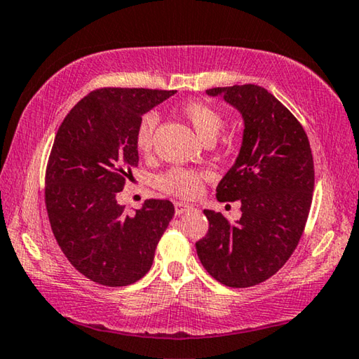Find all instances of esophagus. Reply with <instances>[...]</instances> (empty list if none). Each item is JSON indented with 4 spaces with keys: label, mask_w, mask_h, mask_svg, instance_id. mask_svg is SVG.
<instances>
[{
    "label": "esophagus",
    "mask_w": 359,
    "mask_h": 359,
    "mask_svg": "<svg viewBox=\"0 0 359 359\" xmlns=\"http://www.w3.org/2000/svg\"><path fill=\"white\" fill-rule=\"evenodd\" d=\"M174 208H175V213L182 215L188 210H191L193 205L191 204H187V202H180V201H175L174 202Z\"/></svg>",
    "instance_id": "esophagus-1"
}]
</instances>
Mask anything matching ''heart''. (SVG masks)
Here are the masks:
<instances>
[{
	"mask_svg": "<svg viewBox=\"0 0 359 359\" xmlns=\"http://www.w3.org/2000/svg\"><path fill=\"white\" fill-rule=\"evenodd\" d=\"M180 113L191 123L194 132L199 135L202 141H210L217 138L219 130L223 128L224 119L219 111L204 102H187L180 107ZM158 126V116L154 111L142 114L136 126L135 144L141 154H151L154 147L155 128ZM205 179V172L199 169L175 166L168 169L155 179V185L158 190L175 198H194L202 190V180Z\"/></svg>",
	"mask_w": 359,
	"mask_h": 359,
	"instance_id": "obj_1",
	"label": "heart"
}]
</instances>
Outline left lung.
I'll use <instances>...</instances> for the list:
<instances>
[{"instance_id": "left-lung-1", "label": "left lung", "mask_w": 359, "mask_h": 359, "mask_svg": "<svg viewBox=\"0 0 359 359\" xmlns=\"http://www.w3.org/2000/svg\"><path fill=\"white\" fill-rule=\"evenodd\" d=\"M237 108L245 130L240 154L217 187L219 202H242L231 223L204 210L208 232L196 242L201 264L227 287L266 281L302 238L314 191V160L302 123L257 84L207 89Z\"/></svg>"}]
</instances>
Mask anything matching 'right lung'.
<instances>
[{
    "instance_id": "right-lung-1",
    "label": "right lung",
    "mask_w": 359,
    "mask_h": 359,
    "mask_svg": "<svg viewBox=\"0 0 359 359\" xmlns=\"http://www.w3.org/2000/svg\"><path fill=\"white\" fill-rule=\"evenodd\" d=\"M174 94L93 90L70 109L55 136L45 172L51 231L69 262L97 284L121 287L144 276L174 217L171 201L147 199L130 215L116 199L138 166L136 126Z\"/></svg>"
}]
</instances>
